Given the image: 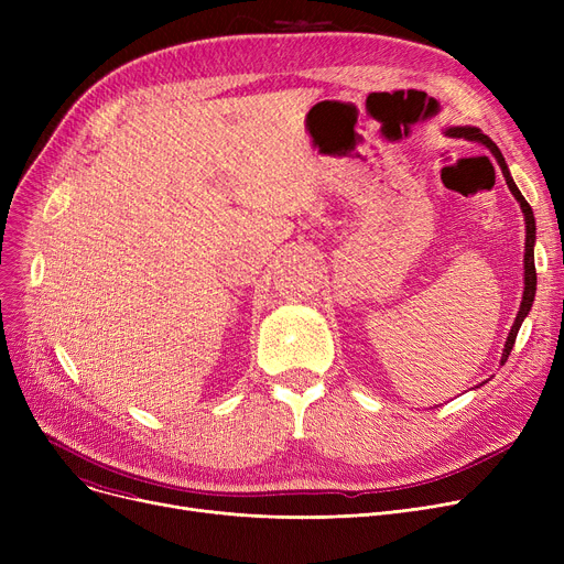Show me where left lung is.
<instances>
[{
    "instance_id": "obj_1",
    "label": "left lung",
    "mask_w": 564,
    "mask_h": 564,
    "mask_svg": "<svg viewBox=\"0 0 564 564\" xmlns=\"http://www.w3.org/2000/svg\"><path fill=\"white\" fill-rule=\"evenodd\" d=\"M446 134H448V137H464V139H468V141H478V143H482V145H487V148H489V153L496 158V162H498V166H500V171H502V177H506V183H508V187H510L512 196H514V198L519 200V205H521L523 221H525L523 297H521V306H519V313H517V317H514L512 329H510V334H508V338H506V347H502V357H500V366H502V364L508 361L510 351H512V347H514L517 334H519V329H521V322L528 317V313H530V308H532V302H535V290H538V274H535V232H538V228H535V215H532V207L528 205V200L523 198V194L519 192V187L514 185V181H512V173H510V169H508V164H506V158L500 155L498 145H496L487 134H482V130H480V128L457 126V128H448V130H446ZM476 389H478V387H476Z\"/></svg>"
}]
</instances>
